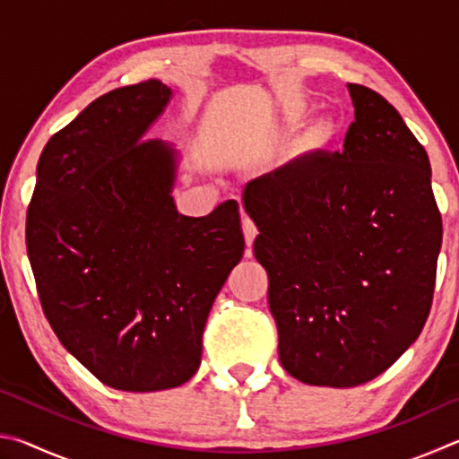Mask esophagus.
Listing matches in <instances>:
<instances>
[{"label": "esophagus", "mask_w": 459, "mask_h": 459, "mask_svg": "<svg viewBox=\"0 0 459 459\" xmlns=\"http://www.w3.org/2000/svg\"><path fill=\"white\" fill-rule=\"evenodd\" d=\"M243 232H245V240H247V247H248L247 255H251V245H253L255 237L259 235V230H257V224H255L251 219H248L247 214H243Z\"/></svg>", "instance_id": "obj_1"}]
</instances>
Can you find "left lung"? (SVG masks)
Instances as JSON below:
<instances>
[{
  "label": "left lung",
  "mask_w": 459,
  "mask_h": 459,
  "mask_svg": "<svg viewBox=\"0 0 459 459\" xmlns=\"http://www.w3.org/2000/svg\"><path fill=\"white\" fill-rule=\"evenodd\" d=\"M348 92L344 150L299 155L243 194L279 360L301 383L333 388L368 383L419 338L444 232L423 145L378 92Z\"/></svg>",
  "instance_id": "obj_1"
}]
</instances>
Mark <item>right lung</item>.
<instances>
[{
    "mask_svg": "<svg viewBox=\"0 0 459 459\" xmlns=\"http://www.w3.org/2000/svg\"><path fill=\"white\" fill-rule=\"evenodd\" d=\"M172 95L150 79L92 100L46 143L28 206L46 320L117 391H166L194 377L208 312L245 251L238 202L180 214V153L143 142Z\"/></svg>",
    "mask_w": 459,
    "mask_h": 459,
    "instance_id": "obj_1",
    "label": "right lung"
}]
</instances>
